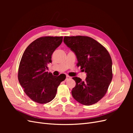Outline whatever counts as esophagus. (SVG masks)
Segmentation results:
<instances>
[{
  "instance_id": "1",
  "label": "esophagus",
  "mask_w": 133,
  "mask_h": 133,
  "mask_svg": "<svg viewBox=\"0 0 133 133\" xmlns=\"http://www.w3.org/2000/svg\"><path fill=\"white\" fill-rule=\"evenodd\" d=\"M70 77L69 76H68V75H66V79H65V80H69V79H70Z\"/></svg>"
}]
</instances>
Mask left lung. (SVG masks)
Listing matches in <instances>:
<instances>
[{
  "label": "left lung",
  "instance_id": "left-lung-1",
  "mask_svg": "<svg viewBox=\"0 0 133 133\" xmlns=\"http://www.w3.org/2000/svg\"><path fill=\"white\" fill-rule=\"evenodd\" d=\"M64 42L75 53L77 66L87 73L84 81L73 78L76 85L71 91L72 95L83 105L96 103L107 93L112 78L109 53L101 44L87 36L64 37Z\"/></svg>",
  "mask_w": 133,
  "mask_h": 133
}]
</instances>
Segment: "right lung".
<instances>
[{"instance_id": "add662e5", "label": "right lung", "mask_w": 133, "mask_h": 133, "mask_svg": "<svg viewBox=\"0 0 133 133\" xmlns=\"http://www.w3.org/2000/svg\"><path fill=\"white\" fill-rule=\"evenodd\" d=\"M63 37H42L30 43L19 64L18 77L26 95L39 104L51 102L57 88L66 78L64 74L53 75L45 70L51 63V55L61 44Z\"/></svg>"}]
</instances>
